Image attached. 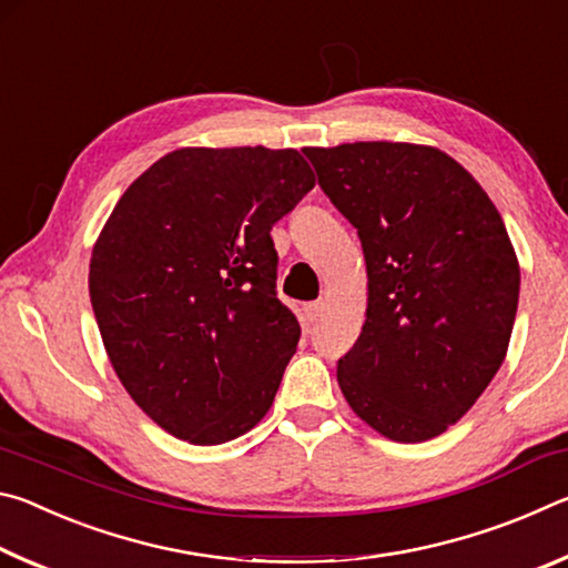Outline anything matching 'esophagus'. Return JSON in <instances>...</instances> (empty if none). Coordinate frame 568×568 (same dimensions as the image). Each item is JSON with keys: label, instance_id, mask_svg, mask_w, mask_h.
<instances>
[{"label": "esophagus", "instance_id": "esophagus-1", "mask_svg": "<svg viewBox=\"0 0 568 568\" xmlns=\"http://www.w3.org/2000/svg\"><path fill=\"white\" fill-rule=\"evenodd\" d=\"M323 315V301H313L303 305V321L305 323H315Z\"/></svg>", "mask_w": 568, "mask_h": 568}]
</instances>
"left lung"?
I'll return each mask as SVG.
<instances>
[{
	"mask_svg": "<svg viewBox=\"0 0 568 568\" xmlns=\"http://www.w3.org/2000/svg\"><path fill=\"white\" fill-rule=\"evenodd\" d=\"M331 203L358 230L368 307L338 386L398 444L454 426L506 358L516 250L496 205L446 152L410 142L305 148Z\"/></svg>",
	"mask_w": 568,
	"mask_h": 568,
	"instance_id": "1",
	"label": "left lung"
}]
</instances>
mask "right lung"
I'll use <instances>...</instances> for the list:
<instances>
[{"label": "right lung", "mask_w": 568, "mask_h": 568, "mask_svg": "<svg viewBox=\"0 0 568 568\" xmlns=\"http://www.w3.org/2000/svg\"><path fill=\"white\" fill-rule=\"evenodd\" d=\"M315 185L297 150L180 148L124 190L90 301L124 390L195 446L247 434L301 338L277 301L273 225Z\"/></svg>", "instance_id": "1"}]
</instances>
